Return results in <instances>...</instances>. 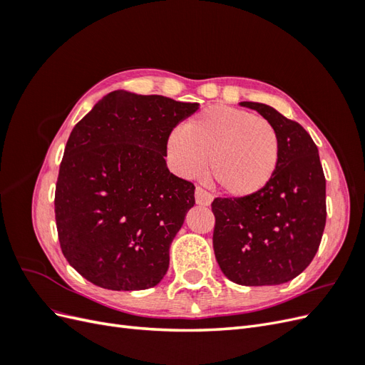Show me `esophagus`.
Masks as SVG:
<instances>
[{
	"instance_id": "obj_1",
	"label": "esophagus",
	"mask_w": 365,
	"mask_h": 365,
	"mask_svg": "<svg viewBox=\"0 0 365 365\" xmlns=\"http://www.w3.org/2000/svg\"><path fill=\"white\" fill-rule=\"evenodd\" d=\"M213 196L210 195L207 190H204L202 187H196L195 190V201L197 205H210V202H212Z\"/></svg>"
}]
</instances>
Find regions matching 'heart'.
<instances>
[{"label":"heart","mask_w":365,"mask_h":365,"mask_svg":"<svg viewBox=\"0 0 365 365\" xmlns=\"http://www.w3.org/2000/svg\"><path fill=\"white\" fill-rule=\"evenodd\" d=\"M168 158L182 178L200 176L208 158V176L235 197L260 193L280 164V138L271 121L227 105L205 108L173 129Z\"/></svg>","instance_id":"heart-1"}]
</instances>
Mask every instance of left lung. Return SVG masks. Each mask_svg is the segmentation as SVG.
Instances as JSON below:
<instances>
[{"instance_id":"obj_1","label":"left lung","mask_w":365,"mask_h":365,"mask_svg":"<svg viewBox=\"0 0 365 365\" xmlns=\"http://www.w3.org/2000/svg\"><path fill=\"white\" fill-rule=\"evenodd\" d=\"M271 121L280 164L271 182L250 197H216L213 250L219 268L244 286L282 284L312 262L326 225V178L306 129L274 108L240 102Z\"/></svg>"}]
</instances>
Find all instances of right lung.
Segmentation results:
<instances>
[{
	"mask_svg": "<svg viewBox=\"0 0 365 365\" xmlns=\"http://www.w3.org/2000/svg\"><path fill=\"white\" fill-rule=\"evenodd\" d=\"M200 103L113 91L71 130L54 193L65 259L105 289L161 282L195 185L169 172L168 138Z\"/></svg>",
	"mask_w": 365,
	"mask_h": 365,
	"instance_id": "1",
	"label": "right lung"
}]
</instances>
